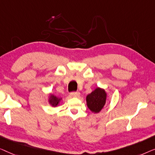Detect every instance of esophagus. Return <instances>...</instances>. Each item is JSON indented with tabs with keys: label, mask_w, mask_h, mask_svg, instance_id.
Masks as SVG:
<instances>
[{
	"label": "esophagus",
	"mask_w": 155,
	"mask_h": 155,
	"mask_svg": "<svg viewBox=\"0 0 155 155\" xmlns=\"http://www.w3.org/2000/svg\"><path fill=\"white\" fill-rule=\"evenodd\" d=\"M71 96L72 97H79L80 96V93L78 91H75V92H72L71 93Z\"/></svg>",
	"instance_id": "esophagus-1"
}]
</instances>
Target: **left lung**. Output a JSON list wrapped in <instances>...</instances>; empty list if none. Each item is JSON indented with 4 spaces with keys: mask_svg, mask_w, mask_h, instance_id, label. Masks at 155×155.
I'll use <instances>...</instances> for the list:
<instances>
[{
    "mask_svg": "<svg viewBox=\"0 0 155 155\" xmlns=\"http://www.w3.org/2000/svg\"><path fill=\"white\" fill-rule=\"evenodd\" d=\"M106 97V93L103 89L96 88L94 91L87 95L86 101L88 107L93 112H99L105 104Z\"/></svg>",
    "mask_w": 155,
    "mask_h": 155,
    "instance_id": "left-lung-1",
    "label": "left lung"
}]
</instances>
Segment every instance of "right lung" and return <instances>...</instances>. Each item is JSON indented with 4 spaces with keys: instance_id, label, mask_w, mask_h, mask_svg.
I'll list each match as a JSON object with an SVG mask.
<instances>
[{
    "instance_id": "1",
    "label": "right lung",
    "mask_w": 155,
    "mask_h": 155,
    "mask_svg": "<svg viewBox=\"0 0 155 155\" xmlns=\"http://www.w3.org/2000/svg\"><path fill=\"white\" fill-rule=\"evenodd\" d=\"M60 99L57 97L55 95H51L50 97V102L52 104V105L53 106H57L59 102H60Z\"/></svg>"
}]
</instances>
